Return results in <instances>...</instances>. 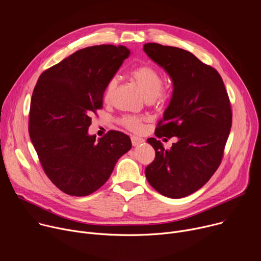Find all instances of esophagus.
Listing matches in <instances>:
<instances>
[{
	"mask_svg": "<svg viewBox=\"0 0 261 261\" xmlns=\"http://www.w3.org/2000/svg\"><path fill=\"white\" fill-rule=\"evenodd\" d=\"M143 139L140 138V137H137V136H132L131 137V142H132V145L133 146H137V145H140L141 143H143Z\"/></svg>",
	"mask_w": 261,
	"mask_h": 261,
	"instance_id": "1",
	"label": "esophagus"
}]
</instances>
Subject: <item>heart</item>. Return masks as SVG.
Wrapping results in <instances>:
<instances>
[{
    "label": "heart",
    "instance_id": "1",
    "mask_svg": "<svg viewBox=\"0 0 261 261\" xmlns=\"http://www.w3.org/2000/svg\"><path fill=\"white\" fill-rule=\"evenodd\" d=\"M131 77L141 89L145 98L152 102H163L169 96L168 89L163 87V77L160 71L151 65H140L131 71ZM119 85V77H110L104 89V101L110 102L114 99ZM143 118L135 116H124L120 119V124L125 128L140 132L143 129Z\"/></svg>",
    "mask_w": 261,
    "mask_h": 261
}]
</instances>
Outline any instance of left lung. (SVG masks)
I'll list each match as a JSON object with an SVG mask.
<instances>
[{
  "mask_svg": "<svg viewBox=\"0 0 261 261\" xmlns=\"http://www.w3.org/2000/svg\"><path fill=\"white\" fill-rule=\"evenodd\" d=\"M143 50L173 83L155 135L177 137L169 150L156 138L146 140L156 157L145 176L160 194L181 198L200 189L221 164L232 124L229 97L218 71L190 51L158 43H146Z\"/></svg>",
  "mask_w": 261,
  "mask_h": 261,
  "instance_id": "8db88e82",
  "label": "left lung"
}]
</instances>
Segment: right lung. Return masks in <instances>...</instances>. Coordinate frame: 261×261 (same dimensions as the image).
<instances>
[{"label":"right lung","mask_w":261,"mask_h":261,"mask_svg":"<svg viewBox=\"0 0 261 261\" xmlns=\"http://www.w3.org/2000/svg\"><path fill=\"white\" fill-rule=\"evenodd\" d=\"M130 50L102 44L80 49L48 68L34 89L29 133L42 168L53 184L72 196H87L109 178L130 137L110 130L96 140L88 129L103 107L110 77Z\"/></svg>","instance_id":"add662e5"}]
</instances>
